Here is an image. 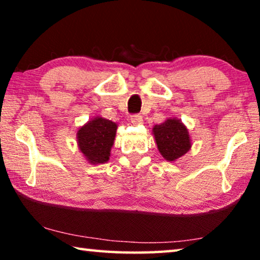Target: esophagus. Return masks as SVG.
Here are the masks:
<instances>
[{"instance_id": "obj_1", "label": "esophagus", "mask_w": 260, "mask_h": 260, "mask_svg": "<svg viewBox=\"0 0 260 260\" xmlns=\"http://www.w3.org/2000/svg\"><path fill=\"white\" fill-rule=\"evenodd\" d=\"M131 123L136 124V125L143 124V117H142L141 115H133L131 116Z\"/></svg>"}]
</instances>
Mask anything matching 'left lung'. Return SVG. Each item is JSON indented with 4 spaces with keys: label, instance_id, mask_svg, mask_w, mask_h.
Masks as SVG:
<instances>
[{
    "label": "left lung",
    "instance_id": "obj_1",
    "mask_svg": "<svg viewBox=\"0 0 260 260\" xmlns=\"http://www.w3.org/2000/svg\"><path fill=\"white\" fill-rule=\"evenodd\" d=\"M155 142L162 157L168 162H175L186 155L191 148L189 130L176 117H169L161 124L152 127Z\"/></svg>",
    "mask_w": 260,
    "mask_h": 260
}]
</instances>
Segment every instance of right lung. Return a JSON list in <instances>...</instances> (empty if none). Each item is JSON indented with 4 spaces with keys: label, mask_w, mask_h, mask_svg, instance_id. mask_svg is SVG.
<instances>
[{
    "label": "right lung",
    "mask_w": 260,
    "mask_h": 260,
    "mask_svg": "<svg viewBox=\"0 0 260 260\" xmlns=\"http://www.w3.org/2000/svg\"><path fill=\"white\" fill-rule=\"evenodd\" d=\"M117 124L102 116H95L77 131L78 148L90 165H104L111 156Z\"/></svg>",
    "instance_id": "1"
}]
</instances>
